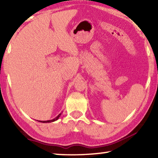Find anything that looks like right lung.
Segmentation results:
<instances>
[{
  "mask_svg": "<svg viewBox=\"0 0 158 158\" xmlns=\"http://www.w3.org/2000/svg\"><path fill=\"white\" fill-rule=\"evenodd\" d=\"M60 115H61V113L58 114V116L55 118H53L52 120H49V121H40V122H41V123H52V122H54L56 121H57V120L59 118L60 116Z\"/></svg>",
  "mask_w": 158,
  "mask_h": 158,
  "instance_id": "1",
  "label": "right lung"
}]
</instances>
